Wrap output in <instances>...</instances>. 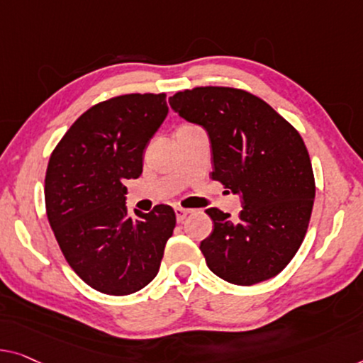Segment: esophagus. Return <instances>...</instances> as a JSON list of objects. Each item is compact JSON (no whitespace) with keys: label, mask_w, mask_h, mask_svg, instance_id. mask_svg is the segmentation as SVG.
Instances as JSON below:
<instances>
[{"label":"esophagus","mask_w":363,"mask_h":363,"mask_svg":"<svg viewBox=\"0 0 363 363\" xmlns=\"http://www.w3.org/2000/svg\"><path fill=\"white\" fill-rule=\"evenodd\" d=\"M174 213H176V220H177V223H181V221H184V218H186V216H187L189 213H191V210L177 207V208H174Z\"/></svg>","instance_id":"obj_1"}]
</instances>
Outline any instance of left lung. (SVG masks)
Segmentation results:
<instances>
[{"instance_id":"1","label":"left lung","mask_w":363,"mask_h":363,"mask_svg":"<svg viewBox=\"0 0 363 363\" xmlns=\"http://www.w3.org/2000/svg\"><path fill=\"white\" fill-rule=\"evenodd\" d=\"M171 109L205 128L212 179L240 197L238 218L207 208L213 230L200 242L208 269L236 285L282 272L306 235L315 177L300 133L267 102L235 88H196L169 97Z\"/></svg>"}]
</instances>
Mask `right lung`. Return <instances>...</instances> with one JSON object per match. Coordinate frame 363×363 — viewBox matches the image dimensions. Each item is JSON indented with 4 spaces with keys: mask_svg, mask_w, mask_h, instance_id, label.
I'll return each mask as SVG.
<instances>
[{
    "mask_svg": "<svg viewBox=\"0 0 363 363\" xmlns=\"http://www.w3.org/2000/svg\"><path fill=\"white\" fill-rule=\"evenodd\" d=\"M167 112L166 94L112 97L86 111L48 161V223L69 267L106 295L147 286L176 226L164 203L130 216L123 186L142 174L145 150Z\"/></svg>",
    "mask_w": 363,
    "mask_h": 363,
    "instance_id": "right-lung-1",
    "label": "right lung"
}]
</instances>
